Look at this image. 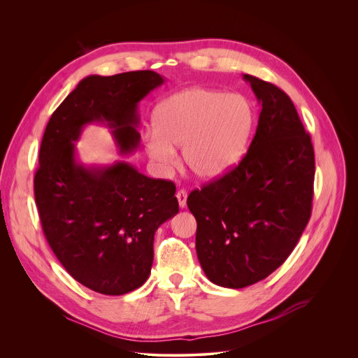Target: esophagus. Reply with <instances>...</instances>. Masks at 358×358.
I'll return each instance as SVG.
<instances>
[{"instance_id": "34e87169", "label": "esophagus", "mask_w": 358, "mask_h": 358, "mask_svg": "<svg viewBox=\"0 0 358 358\" xmlns=\"http://www.w3.org/2000/svg\"><path fill=\"white\" fill-rule=\"evenodd\" d=\"M177 199H178V206L180 208H185L187 207V191L185 189H180L177 194H176Z\"/></svg>"}]
</instances>
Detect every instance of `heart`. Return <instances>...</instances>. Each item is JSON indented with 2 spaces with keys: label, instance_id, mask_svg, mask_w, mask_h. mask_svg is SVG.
<instances>
[{
  "label": "heart",
  "instance_id": "obj_1",
  "mask_svg": "<svg viewBox=\"0 0 358 358\" xmlns=\"http://www.w3.org/2000/svg\"><path fill=\"white\" fill-rule=\"evenodd\" d=\"M252 126L253 109L245 96L188 87L156 108L155 131L143 136V144L150 160L163 173L174 169L176 147H182L189 171L210 181L225 176L241 162Z\"/></svg>",
  "mask_w": 358,
  "mask_h": 358
}]
</instances>
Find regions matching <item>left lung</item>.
Here are the masks:
<instances>
[{
  "instance_id": "1",
  "label": "left lung",
  "mask_w": 358,
  "mask_h": 358,
  "mask_svg": "<svg viewBox=\"0 0 358 358\" xmlns=\"http://www.w3.org/2000/svg\"><path fill=\"white\" fill-rule=\"evenodd\" d=\"M262 110L246 156L222 178L194 189L195 248L207 278L241 289L275 272L312 214L315 151L290 97L243 75Z\"/></svg>"
}]
</instances>
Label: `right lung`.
Instances as JSON below:
<instances>
[{
    "label": "right lung",
    "mask_w": 358,
    "mask_h": 358,
    "mask_svg": "<svg viewBox=\"0 0 358 358\" xmlns=\"http://www.w3.org/2000/svg\"><path fill=\"white\" fill-rule=\"evenodd\" d=\"M164 82L152 71L86 76L42 137L34 191L43 234L69 275L101 294L120 296L147 280L155 234L178 214V201L171 181L148 178L124 160L85 166L75 143L99 123L122 156L131 155L140 144V100Z\"/></svg>",
    "instance_id": "1"
}]
</instances>
